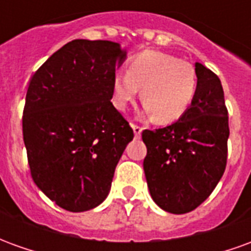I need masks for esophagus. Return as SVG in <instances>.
Here are the masks:
<instances>
[{
	"label": "esophagus",
	"mask_w": 251,
	"mask_h": 251,
	"mask_svg": "<svg viewBox=\"0 0 251 251\" xmlns=\"http://www.w3.org/2000/svg\"><path fill=\"white\" fill-rule=\"evenodd\" d=\"M131 127H133V130H134V136L138 138V137L141 136V131H142V126L140 125H136V124H133L131 125Z\"/></svg>",
	"instance_id": "obj_1"
}]
</instances>
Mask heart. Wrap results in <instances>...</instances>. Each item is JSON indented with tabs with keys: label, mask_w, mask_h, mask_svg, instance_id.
<instances>
[{
	"label": "heart",
	"mask_w": 251,
	"mask_h": 251,
	"mask_svg": "<svg viewBox=\"0 0 251 251\" xmlns=\"http://www.w3.org/2000/svg\"><path fill=\"white\" fill-rule=\"evenodd\" d=\"M140 88L144 113L158 124L175 122L187 113L198 90L195 67L158 51H144L131 59L127 71L115 72L111 82L113 103L124 111Z\"/></svg>",
	"instance_id": "obj_1"
}]
</instances>
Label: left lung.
<instances>
[{"label":"left lung","mask_w":251,"mask_h":251,"mask_svg":"<svg viewBox=\"0 0 251 251\" xmlns=\"http://www.w3.org/2000/svg\"><path fill=\"white\" fill-rule=\"evenodd\" d=\"M198 90L179 121L142 131L144 171L152 199L171 214L195 210L215 189L227 164L228 113L216 74L195 64Z\"/></svg>","instance_id":"8db88e82"}]
</instances>
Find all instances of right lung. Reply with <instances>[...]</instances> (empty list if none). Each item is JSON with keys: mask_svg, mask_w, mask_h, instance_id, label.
<instances>
[{"mask_svg": "<svg viewBox=\"0 0 251 251\" xmlns=\"http://www.w3.org/2000/svg\"><path fill=\"white\" fill-rule=\"evenodd\" d=\"M126 52L107 40H72L35 72L23 136L35 184L59 207L82 212L109 195L117 164L133 140L111 100Z\"/></svg>", "mask_w": 251, "mask_h": 251, "instance_id": "right-lung-1", "label": "right lung"}]
</instances>
